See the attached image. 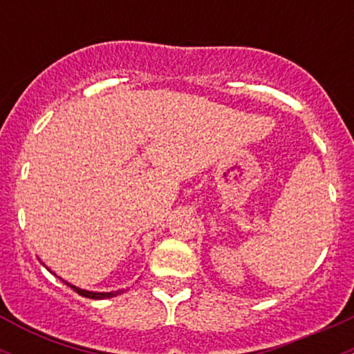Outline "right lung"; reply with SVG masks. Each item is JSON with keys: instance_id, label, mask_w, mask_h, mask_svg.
I'll return each instance as SVG.
<instances>
[{"instance_id": "1", "label": "right lung", "mask_w": 354, "mask_h": 354, "mask_svg": "<svg viewBox=\"0 0 354 354\" xmlns=\"http://www.w3.org/2000/svg\"><path fill=\"white\" fill-rule=\"evenodd\" d=\"M66 284H68V286L71 288V290H75L76 293H78V295L84 296V298H91V299H104V298H113V296H118V295H121V293H123V291H111V293H93V291L80 290V288L73 286V284H70V283H66Z\"/></svg>"}]
</instances>
